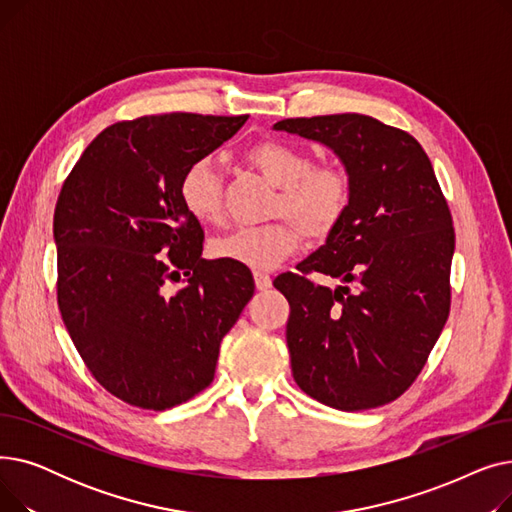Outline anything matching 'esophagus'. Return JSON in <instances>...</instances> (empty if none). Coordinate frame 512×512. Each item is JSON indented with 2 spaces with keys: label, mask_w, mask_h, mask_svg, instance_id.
Masks as SVG:
<instances>
[{
  "label": "esophagus",
  "mask_w": 512,
  "mask_h": 512,
  "mask_svg": "<svg viewBox=\"0 0 512 512\" xmlns=\"http://www.w3.org/2000/svg\"><path fill=\"white\" fill-rule=\"evenodd\" d=\"M253 278H255V286H257V290H267L272 286V278L267 276L265 272H255L253 274Z\"/></svg>",
  "instance_id": "34e87169"
}]
</instances>
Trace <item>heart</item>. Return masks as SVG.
Masks as SVG:
<instances>
[{
	"label": "heart",
	"mask_w": 512,
	"mask_h": 512,
	"mask_svg": "<svg viewBox=\"0 0 512 512\" xmlns=\"http://www.w3.org/2000/svg\"><path fill=\"white\" fill-rule=\"evenodd\" d=\"M242 161L278 188L270 218L278 222L238 228L209 242L215 259L251 270H272L294 253L299 230L309 240H326L344 220L353 201V178L338 164H315L309 151L276 139H263L242 151ZM178 195L191 218L201 224H222V180L209 157L195 159L180 178Z\"/></svg>",
	"instance_id": "heart-1"
}]
</instances>
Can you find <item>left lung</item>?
Instances as JSON below:
<instances>
[{"label":"left lung","mask_w":512,"mask_h":512,"mask_svg":"<svg viewBox=\"0 0 512 512\" xmlns=\"http://www.w3.org/2000/svg\"><path fill=\"white\" fill-rule=\"evenodd\" d=\"M274 128L324 143L353 178L326 245L274 280L290 305L294 382L340 411L382 407L417 380L450 313L454 228L432 161L409 132L363 114ZM311 273L343 284L321 287Z\"/></svg>","instance_id":"left-lung-1"}]
</instances>
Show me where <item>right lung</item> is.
I'll return each instance as SVG.
<instances>
[{
	"mask_svg": "<svg viewBox=\"0 0 512 512\" xmlns=\"http://www.w3.org/2000/svg\"><path fill=\"white\" fill-rule=\"evenodd\" d=\"M249 116L164 114L107 126L64 180L53 238L58 307L93 378L132 407L166 411L213 382L220 342L253 276L207 261L178 186ZM183 286L170 293L167 282Z\"/></svg>",
	"mask_w": 512,
	"mask_h": 512,
	"instance_id": "right-lung-1",
	"label": "right lung"
}]
</instances>
